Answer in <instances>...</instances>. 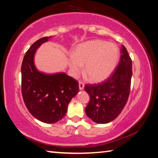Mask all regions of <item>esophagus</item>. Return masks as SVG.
I'll list each match as a JSON object with an SVG mask.
<instances>
[{"instance_id": "obj_1", "label": "esophagus", "mask_w": 158, "mask_h": 158, "mask_svg": "<svg viewBox=\"0 0 158 158\" xmlns=\"http://www.w3.org/2000/svg\"><path fill=\"white\" fill-rule=\"evenodd\" d=\"M79 90H83L84 89V84L81 81H79Z\"/></svg>"}]
</instances>
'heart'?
I'll use <instances>...</instances> for the list:
<instances>
[{
  "instance_id": "1",
  "label": "heart",
  "mask_w": 158,
  "mask_h": 158,
  "mask_svg": "<svg viewBox=\"0 0 158 158\" xmlns=\"http://www.w3.org/2000/svg\"><path fill=\"white\" fill-rule=\"evenodd\" d=\"M120 59V50L116 44L101 40L85 42L76 48L68 60L73 77L84 73L92 82L102 81L113 73Z\"/></svg>"
}]
</instances>
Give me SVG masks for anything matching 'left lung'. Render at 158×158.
<instances>
[{"instance_id": "8db88e82", "label": "left lung", "mask_w": 158, "mask_h": 158, "mask_svg": "<svg viewBox=\"0 0 158 158\" xmlns=\"http://www.w3.org/2000/svg\"><path fill=\"white\" fill-rule=\"evenodd\" d=\"M121 52L116 69L110 77L100 84H85L84 87L90 96L85 114L97 123H108L117 118L129 97L132 63L123 45Z\"/></svg>"}]
</instances>
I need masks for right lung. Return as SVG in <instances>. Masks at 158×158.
I'll use <instances>...</instances> for the list:
<instances>
[{"mask_svg": "<svg viewBox=\"0 0 158 158\" xmlns=\"http://www.w3.org/2000/svg\"><path fill=\"white\" fill-rule=\"evenodd\" d=\"M51 37L39 39L31 45L21 65V93L29 112L45 123L59 121L68 104L79 91L78 81L64 73L45 74L34 63L36 51Z\"/></svg>", "mask_w": 158, "mask_h": 158, "instance_id": "1", "label": "right lung"}]
</instances>
